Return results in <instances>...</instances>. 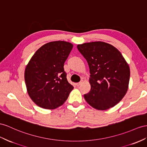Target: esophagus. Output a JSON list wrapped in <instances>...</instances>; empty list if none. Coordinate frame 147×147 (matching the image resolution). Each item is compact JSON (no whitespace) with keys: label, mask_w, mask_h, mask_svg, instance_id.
I'll return each instance as SVG.
<instances>
[{"label":"esophagus","mask_w":147,"mask_h":147,"mask_svg":"<svg viewBox=\"0 0 147 147\" xmlns=\"http://www.w3.org/2000/svg\"><path fill=\"white\" fill-rule=\"evenodd\" d=\"M82 82H83V80H81L80 82H78V83H76V85L77 86H79L81 85V84L82 83Z\"/></svg>","instance_id":"34e87169"}]
</instances>
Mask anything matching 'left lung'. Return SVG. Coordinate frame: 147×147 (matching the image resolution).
<instances>
[{
  "label": "left lung",
  "mask_w": 147,
  "mask_h": 147,
  "mask_svg": "<svg viewBox=\"0 0 147 147\" xmlns=\"http://www.w3.org/2000/svg\"><path fill=\"white\" fill-rule=\"evenodd\" d=\"M77 48L89 67L91 91L84 95L90 106L104 111L121 100L128 90L130 67L117 49L103 42L86 43Z\"/></svg>",
  "instance_id": "8db88e82"
}]
</instances>
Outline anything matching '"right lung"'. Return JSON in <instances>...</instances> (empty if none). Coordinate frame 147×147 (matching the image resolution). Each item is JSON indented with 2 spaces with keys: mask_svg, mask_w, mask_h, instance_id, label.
I'll use <instances>...</instances> for the list:
<instances>
[{
  "mask_svg": "<svg viewBox=\"0 0 147 147\" xmlns=\"http://www.w3.org/2000/svg\"><path fill=\"white\" fill-rule=\"evenodd\" d=\"M73 47L67 41H51L41 47L29 61L25 81L30 97L37 106L53 109L67 99L74 88L63 66Z\"/></svg>",
  "mask_w": 147,
  "mask_h": 147,
  "instance_id": "right-lung-1",
  "label": "right lung"
}]
</instances>
